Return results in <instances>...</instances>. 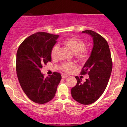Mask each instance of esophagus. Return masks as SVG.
Returning <instances> with one entry per match:
<instances>
[{"label":"esophagus","mask_w":127,"mask_h":127,"mask_svg":"<svg viewBox=\"0 0 127 127\" xmlns=\"http://www.w3.org/2000/svg\"><path fill=\"white\" fill-rule=\"evenodd\" d=\"M62 78H67V77H68V75H62Z\"/></svg>","instance_id":"34e87169"}]
</instances>
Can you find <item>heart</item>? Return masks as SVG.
<instances>
[{
	"label": "heart",
	"mask_w": 127,
	"mask_h": 127,
	"mask_svg": "<svg viewBox=\"0 0 127 127\" xmlns=\"http://www.w3.org/2000/svg\"><path fill=\"white\" fill-rule=\"evenodd\" d=\"M63 43L74 52L75 57L79 62L85 61L88 58V50L85 47V43L81 39L77 37H70L65 39L63 41ZM58 49L59 46L57 45L52 47L51 51V56L52 58L56 57ZM75 67V64L73 63L65 62L62 65V69L66 72H69Z\"/></svg>",
	"instance_id": "heart-1"
}]
</instances>
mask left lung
I'll return each mask as SVG.
<instances>
[{"mask_svg": "<svg viewBox=\"0 0 127 127\" xmlns=\"http://www.w3.org/2000/svg\"><path fill=\"white\" fill-rule=\"evenodd\" d=\"M93 38V48L88 60L83 67L81 75L88 73L85 82L78 76L77 84L71 90L73 98L82 104L94 103L104 93L112 70V61L108 43L96 32L90 30L82 31Z\"/></svg>", "mask_w": 127, "mask_h": 127, "instance_id": "1", "label": "left lung"}]
</instances>
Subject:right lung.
Instances as JSON below:
<instances>
[{"label": "right lung", "instance_id": "right-lung-1", "mask_svg": "<svg viewBox=\"0 0 127 127\" xmlns=\"http://www.w3.org/2000/svg\"><path fill=\"white\" fill-rule=\"evenodd\" d=\"M59 35L37 32L21 43L17 52L16 70L24 93L32 101L44 104L54 97L62 76L59 73L44 78L42 65L51 62V51Z\"/></svg>", "mask_w": 127, "mask_h": 127}]
</instances>
